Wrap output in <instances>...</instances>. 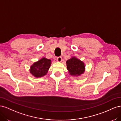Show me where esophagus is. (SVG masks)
<instances>
[{
	"label": "esophagus",
	"instance_id": "34e87169",
	"mask_svg": "<svg viewBox=\"0 0 121 121\" xmlns=\"http://www.w3.org/2000/svg\"><path fill=\"white\" fill-rule=\"evenodd\" d=\"M56 60L58 61V62H61L62 61V57L61 56H59L57 57V59H56Z\"/></svg>",
	"mask_w": 121,
	"mask_h": 121
}]
</instances>
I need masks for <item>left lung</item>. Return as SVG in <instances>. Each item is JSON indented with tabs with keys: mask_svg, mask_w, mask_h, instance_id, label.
<instances>
[{
	"mask_svg": "<svg viewBox=\"0 0 121 121\" xmlns=\"http://www.w3.org/2000/svg\"><path fill=\"white\" fill-rule=\"evenodd\" d=\"M67 69L71 75L79 76L85 71V65L83 61L73 57L66 61Z\"/></svg>",
	"mask_w": 121,
	"mask_h": 121,
	"instance_id": "left-lung-1",
	"label": "left lung"
}]
</instances>
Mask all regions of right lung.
<instances>
[{"label": "right lung", "instance_id": "1", "mask_svg": "<svg viewBox=\"0 0 121 121\" xmlns=\"http://www.w3.org/2000/svg\"><path fill=\"white\" fill-rule=\"evenodd\" d=\"M51 64L50 60L43 57L31 65L30 69V73L36 78L41 77L45 75L48 72Z\"/></svg>", "mask_w": 121, "mask_h": 121}]
</instances>
